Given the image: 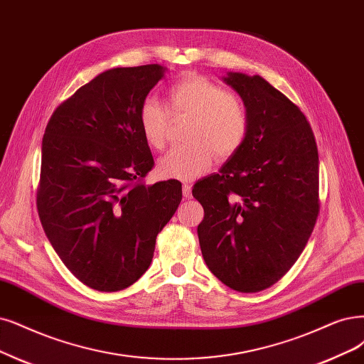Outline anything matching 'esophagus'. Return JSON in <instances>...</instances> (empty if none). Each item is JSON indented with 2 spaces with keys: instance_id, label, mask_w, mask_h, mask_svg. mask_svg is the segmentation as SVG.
<instances>
[{
  "instance_id": "1",
  "label": "esophagus",
  "mask_w": 364,
  "mask_h": 364,
  "mask_svg": "<svg viewBox=\"0 0 364 364\" xmlns=\"http://www.w3.org/2000/svg\"><path fill=\"white\" fill-rule=\"evenodd\" d=\"M183 196H184L186 199L192 198V186H191L189 183H184V184H183Z\"/></svg>"
}]
</instances>
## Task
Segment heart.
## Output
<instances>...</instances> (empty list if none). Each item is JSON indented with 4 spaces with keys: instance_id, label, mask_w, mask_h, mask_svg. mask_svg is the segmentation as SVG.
<instances>
[{
    "instance_id": "heart-1",
    "label": "heart",
    "mask_w": 364,
    "mask_h": 364,
    "mask_svg": "<svg viewBox=\"0 0 364 364\" xmlns=\"http://www.w3.org/2000/svg\"><path fill=\"white\" fill-rule=\"evenodd\" d=\"M169 115H191L186 139L161 157L159 172L164 177L192 180L204 173L214 157L226 160L243 148L250 129L245 100L226 91L211 79L187 73L172 82L165 92V106L146 99L138 111V124L145 142L161 151L168 144Z\"/></svg>"
}]
</instances>
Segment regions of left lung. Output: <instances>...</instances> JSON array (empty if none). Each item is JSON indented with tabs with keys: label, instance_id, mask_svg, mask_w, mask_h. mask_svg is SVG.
Listing matches in <instances>:
<instances>
[{
	"label": "left lung",
	"instance_id": "obj_1",
	"mask_svg": "<svg viewBox=\"0 0 364 364\" xmlns=\"http://www.w3.org/2000/svg\"><path fill=\"white\" fill-rule=\"evenodd\" d=\"M225 80L245 100L250 129L241 150L192 195L204 208L198 226L210 272L238 292L274 285L299 259L319 213L315 136L300 107L261 76Z\"/></svg>",
	"mask_w": 364,
	"mask_h": 364
}]
</instances>
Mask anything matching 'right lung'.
<instances>
[{
	"label": "right lung",
	"instance_id": "1",
	"mask_svg": "<svg viewBox=\"0 0 364 364\" xmlns=\"http://www.w3.org/2000/svg\"><path fill=\"white\" fill-rule=\"evenodd\" d=\"M164 72L146 64L100 73L53 111L43 134L40 222L64 265L96 291L126 289L148 270L181 200L180 181H144L154 160L138 111Z\"/></svg>",
	"mask_w": 364,
	"mask_h": 364
}]
</instances>
